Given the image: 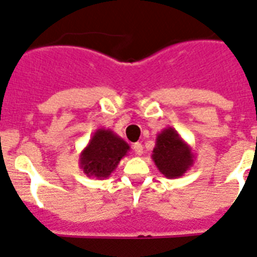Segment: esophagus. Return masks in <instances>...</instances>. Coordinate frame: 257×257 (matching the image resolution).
<instances>
[{"mask_svg": "<svg viewBox=\"0 0 257 257\" xmlns=\"http://www.w3.org/2000/svg\"><path fill=\"white\" fill-rule=\"evenodd\" d=\"M133 150L137 155H141L144 153V146H142L141 142H136L135 145H133Z\"/></svg>", "mask_w": 257, "mask_h": 257, "instance_id": "esophagus-1", "label": "esophagus"}]
</instances>
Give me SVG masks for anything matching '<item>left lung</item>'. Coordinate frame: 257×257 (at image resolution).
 I'll return each instance as SVG.
<instances>
[{"mask_svg": "<svg viewBox=\"0 0 257 257\" xmlns=\"http://www.w3.org/2000/svg\"><path fill=\"white\" fill-rule=\"evenodd\" d=\"M152 159L166 178L178 179L193 166L196 157L191 146L175 129L169 126L157 136Z\"/></svg>", "mask_w": 257, "mask_h": 257, "instance_id": "1", "label": "left lung"}]
</instances>
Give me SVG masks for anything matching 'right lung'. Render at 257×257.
<instances>
[{
  "label": "right lung",
  "mask_w": 257,
  "mask_h": 257,
  "mask_svg": "<svg viewBox=\"0 0 257 257\" xmlns=\"http://www.w3.org/2000/svg\"><path fill=\"white\" fill-rule=\"evenodd\" d=\"M129 150L131 146L113 131L99 128L79 154V167L88 178H108Z\"/></svg>",
  "instance_id": "right-lung-1"
}]
</instances>
